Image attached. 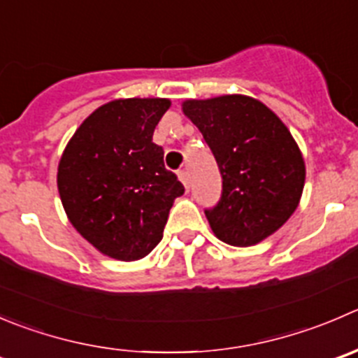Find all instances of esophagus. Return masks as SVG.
Here are the masks:
<instances>
[{"instance_id": "34e87169", "label": "esophagus", "mask_w": 358, "mask_h": 358, "mask_svg": "<svg viewBox=\"0 0 358 358\" xmlns=\"http://www.w3.org/2000/svg\"><path fill=\"white\" fill-rule=\"evenodd\" d=\"M178 178H180V182H182L183 185H185V189L189 190V185H190L189 171H187V169H180V171H178Z\"/></svg>"}]
</instances>
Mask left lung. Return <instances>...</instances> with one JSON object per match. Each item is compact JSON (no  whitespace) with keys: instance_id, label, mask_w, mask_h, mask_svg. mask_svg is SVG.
<instances>
[{"instance_id":"obj_1","label":"left lung","mask_w":358,"mask_h":358,"mask_svg":"<svg viewBox=\"0 0 358 358\" xmlns=\"http://www.w3.org/2000/svg\"><path fill=\"white\" fill-rule=\"evenodd\" d=\"M183 112L220 169V199L204 210L215 236L232 246H252L278 231L296 211L306 175L285 124L246 96L187 101Z\"/></svg>"}]
</instances>
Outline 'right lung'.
Listing matches in <instances>:
<instances>
[{
    "instance_id": "1",
    "label": "right lung",
    "mask_w": 358,
    "mask_h": 358,
    "mask_svg": "<svg viewBox=\"0 0 358 358\" xmlns=\"http://www.w3.org/2000/svg\"><path fill=\"white\" fill-rule=\"evenodd\" d=\"M168 99H119L83 120L59 162L57 187L73 227L105 255L138 260L162 239L185 192L152 141Z\"/></svg>"
}]
</instances>
